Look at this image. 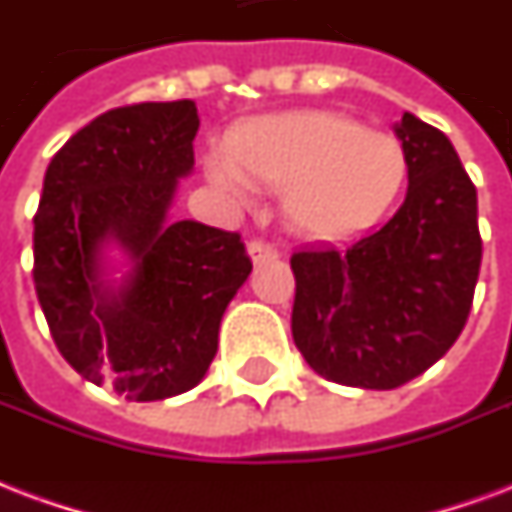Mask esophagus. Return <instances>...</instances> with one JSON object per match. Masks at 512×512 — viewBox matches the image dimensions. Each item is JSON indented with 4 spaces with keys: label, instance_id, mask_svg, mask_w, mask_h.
<instances>
[{
    "label": "esophagus",
    "instance_id": "1",
    "mask_svg": "<svg viewBox=\"0 0 512 512\" xmlns=\"http://www.w3.org/2000/svg\"><path fill=\"white\" fill-rule=\"evenodd\" d=\"M247 255L252 263H265V260H273V257H279V252L271 247V244H263V241H249L247 244Z\"/></svg>",
    "mask_w": 512,
    "mask_h": 512
}]
</instances>
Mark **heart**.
Returning a JSON list of instances; mask_svg holds the SVG:
<instances>
[{
    "instance_id": "b5f03b06",
    "label": "heart",
    "mask_w": 512,
    "mask_h": 512,
    "mask_svg": "<svg viewBox=\"0 0 512 512\" xmlns=\"http://www.w3.org/2000/svg\"><path fill=\"white\" fill-rule=\"evenodd\" d=\"M206 174L233 204L252 198L249 178L282 190L284 220L295 233L341 241L370 230L395 206L408 152L397 136L341 112L292 109L241 123L228 152H209Z\"/></svg>"
}]
</instances>
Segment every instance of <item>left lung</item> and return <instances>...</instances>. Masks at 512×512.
Returning a JSON list of instances; mask_svg holds the SVG:
<instances>
[{
	"label": "left lung",
	"instance_id": "1",
	"mask_svg": "<svg viewBox=\"0 0 512 512\" xmlns=\"http://www.w3.org/2000/svg\"><path fill=\"white\" fill-rule=\"evenodd\" d=\"M408 193L392 220L349 247H308L295 273L292 338L327 381L395 389L462 333L481 271L478 193L454 144L411 112L395 123Z\"/></svg>",
	"mask_w": 512,
	"mask_h": 512
}]
</instances>
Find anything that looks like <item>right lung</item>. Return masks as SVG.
<instances>
[{
	"mask_svg": "<svg viewBox=\"0 0 512 512\" xmlns=\"http://www.w3.org/2000/svg\"><path fill=\"white\" fill-rule=\"evenodd\" d=\"M198 109H109L53 155L34 217V287L64 360L136 403L201 384L247 282L239 233L171 220Z\"/></svg>",
	"mask_w": 512,
	"mask_h": 512,
	"instance_id": "1",
	"label": "right lung"
}]
</instances>
